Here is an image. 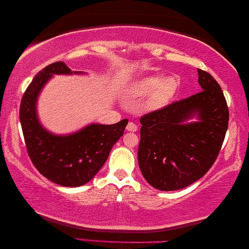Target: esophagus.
<instances>
[{"mask_svg": "<svg viewBox=\"0 0 249 249\" xmlns=\"http://www.w3.org/2000/svg\"><path fill=\"white\" fill-rule=\"evenodd\" d=\"M137 129H138V127H137V124H135V122H129L128 125H127V130L128 131L135 132V131H137Z\"/></svg>", "mask_w": 249, "mask_h": 249, "instance_id": "obj_1", "label": "esophagus"}]
</instances>
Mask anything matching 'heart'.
I'll list each match as a JSON object with an SVG mask.
<instances>
[{
    "instance_id": "b5f03b06",
    "label": "heart",
    "mask_w": 249,
    "mask_h": 249,
    "mask_svg": "<svg viewBox=\"0 0 249 249\" xmlns=\"http://www.w3.org/2000/svg\"><path fill=\"white\" fill-rule=\"evenodd\" d=\"M179 81L176 77L163 78L159 74L148 76L136 81L131 86L129 97L130 98H145L146 107L148 110H158L171 101L178 90Z\"/></svg>"
}]
</instances>
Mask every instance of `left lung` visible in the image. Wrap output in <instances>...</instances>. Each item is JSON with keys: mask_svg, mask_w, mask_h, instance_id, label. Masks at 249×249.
Returning <instances> with one entry per match:
<instances>
[{"mask_svg": "<svg viewBox=\"0 0 249 249\" xmlns=\"http://www.w3.org/2000/svg\"><path fill=\"white\" fill-rule=\"evenodd\" d=\"M202 91L141 118L138 163L159 190L182 189L202 178L219 155L229 124V108L217 81L198 69ZM197 114L198 123L183 121Z\"/></svg>", "mask_w": 249, "mask_h": 249, "instance_id": "left-lung-1", "label": "left lung"}]
</instances>
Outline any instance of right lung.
<instances>
[{
  "instance_id": "1",
  "label": "right lung",
  "mask_w": 249,
  "mask_h": 249,
  "mask_svg": "<svg viewBox=\"0 0 249 249\" xmlns=\"http://www.w3.org/2000/svg\"><path fill=\"white\" fill-rule=\"evenodd\" d=\"M69 73L71 70L62 61L40 70L23 93L19 115L27 152L35 168L57 185L78 187L100 171L124 135L128 120L108 125L94 124L69 136H55L45 130L37 118V96L53 74Z\"/></svg>"
}]
</instances>
